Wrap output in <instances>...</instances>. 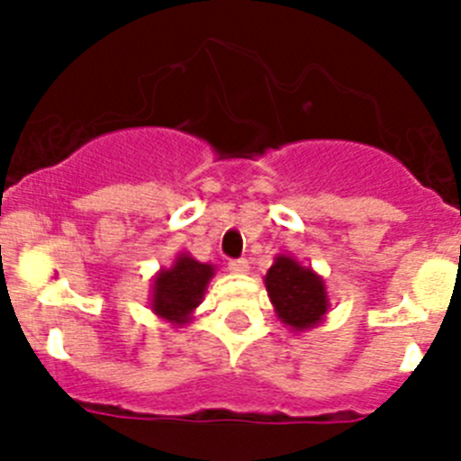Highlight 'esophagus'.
<instances>
[{"mask_svg": "<svg viewBox=\"0 0 461 461\" xmlns=\"http://www.w3.org/2000/svg\"><path fill=\"white\" fill-rule=\"evenodd\" d=\"M228 270L235 272V275H244V272H249V260H247V258H230V260H228Z\"/></svg>", "mask_w": 461, "mask_h": 461, "instance_id": "1", "label": "esophagus"}]
</instances>
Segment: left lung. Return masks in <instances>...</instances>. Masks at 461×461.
<instances>
[{
    "label": "left lung",
    "instance_id": "1",
    "mask_svg": "<svg viewBox=\"0 0 461 461\" xmlns=\"http://www.w3.org/2000/svg\"><path fill=\"white\" fill-rule=\"evenodd\" d=\"M267 295L279 319L293 330L313 328L328 312L323 279L291 256H279L266 275Z\"/></svg>",
    "mask_w": 461,
    "mask_h": 461
}]
</instances>
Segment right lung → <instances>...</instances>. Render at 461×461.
Returning a JSON list of instances; mask_svg holds the SVG:
<instances>
[{"mask_svg": "<svg viewBox=\"0 0 461 461\" xmlns=\"http://www.w3.org/2000/svg\"><path fill=\"white\" fill-rule=\"evenodd\" d=\"M212 275V266L198 263L191 256H180L170 270H164L154 279L152 309L170 323H186L189 313L201 303Z\"/></svg>", "mask_w": 461, "mask_h": 461, "instance_id": "obj_1", "label": "right lung"}]
</instances>
